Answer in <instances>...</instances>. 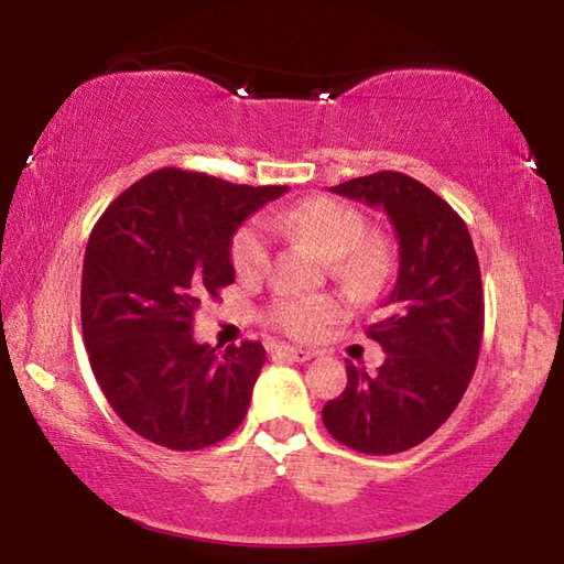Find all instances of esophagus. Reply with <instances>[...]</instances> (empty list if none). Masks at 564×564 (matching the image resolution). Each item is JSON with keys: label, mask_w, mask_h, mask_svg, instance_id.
Returning <instances> with one entry per match:
<instances>
[{"label": "esophagus", "mask_w": 564, "mask_h": 564, "mask_svg": "<svg viewBox=\"0 0 564 564\" xmlns=\"http://www.w3.org/2000/svg\"><path fill=\"white\" fill-rule=\"evenodd\" d=\"M275 352H279V356H283V358H289V360H295V362H305V360L316 358V352H313V350H303V348H293V346H279V348H275Z\"/></svg>", "instance_id": "obj_1"}]
</instances>
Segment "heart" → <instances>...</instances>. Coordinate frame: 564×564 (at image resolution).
I'll list each match as a JSON object with an SVG mask.
<instances>
[{"instance_id": "obj_1", "label": "heart", "mask_w": 564, "mask_h": 564, "mask_svg": "<svg viewBox=\"0 0 564 564\" xmlns=\"http://www.w3.org/2000/svg\"><path fill=\"white\" fill-rule=\"evenodd\" d=\"M269 231L289 236L316 248L333 259V271L348 283L370 281L380 269V251L366 238V221L356 208L330 196H313L305 202L273 208L263 216ZM231 261L238 275L253 279L269 265V238L259 224H246L231 241ZM340 305L330 295H285L271 308V321L293 338H313L338 318Z\"/></svg>"}]
</instances>
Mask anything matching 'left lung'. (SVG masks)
<instances>
[{
    "label": "left lung",
    "mask_w": 564,
    "mask_h": 564,
    "mask_svg": "<svg viewBox=\"0 0 564 564\" xmlns=\"http://www.w3.org/2000/svg\"><path fill=\"white\" fill-rule=\"evenodd\" d=\"M383 208L398 236V279L368 338L388 356L376 376L346 366L348 386L323 405V425L366 455H393L427 441L463 400L485 328L480 263L470 231L435 191L400 171L330 188Z\"/></svg>",
    "instance_id": "obj_1"
}]
</instances>
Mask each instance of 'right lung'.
I'll return each instance as SVG.
<instances>
[{"label": "right lung", "instance_id": "right-lung-1", "mask_svg": "<svg viewBox=\"0 0 564 564\" xmlns=\"http://www.w3.org/2000/svg\"><path fill=\"white\" fill-rule=\"evenodd\" d=\"M285 186H241L159 169L113 198L82 271V333L94 378L123 423L169 451H202L246 417L265 350L194 340L206 299L234 283L231 241Z\"/></svg>", "mask_w": 564, "mask_h": 564}]
</instances>
